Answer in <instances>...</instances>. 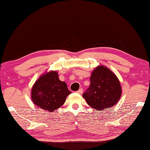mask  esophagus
Wrapping results in <instances>:
<instances>
[{
    "label": "esophagus",
    "mask_w": 150,
    "mask_h": 150,
    "mask_svg": "<svg viewBox=\"0 0 150 150\" xmlns=\"http://www.w3.org/2000/svg\"><path fill=\"white\" fill-rule=\"evenodd\" d=\"M77 92L79 94H82L83 93V89H82V88H80V89L77 91Z\"/></svg>",
    "instance_id": "1"
}]
</instances>
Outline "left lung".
Listing matches in <instances>:
<instances>
[{
    "mask_svg": "<svg viewBox=\"0 0 150 150\" xmlns=\"http://www.w3.org/2000/svg\"><path fill=\"white\" fill-rule=\"evenodd\" d=\"M122 88L117 76L104 66H98L92 71L90 86L83 94L86 102L97 111L112 107L120 100Z\"/></svg>",
    "mask_w": 150,
    "mask_h": 150,
    "instance_id": "1",
    "label": "left lung"
}]
</instances>
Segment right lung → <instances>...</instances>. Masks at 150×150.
Returning a JSON list of instances; mask_svg holds the SVG:
<instances>
[{"label":"right lung","mask_w":150,"mask_h":150,"mask_svg":"<svg viewBox=\"0 0 150 150\" xmlns=\"http://www.w3.org/2000/svg\"><path fill=\"white\" fill-rule=\"evenodd\" d=\"M71 93L66 83L59 79L58 72L52 71L42 75L35 81L31 98L37 107L52 112L62 106Z\"/></svg>","instance_id":"obj_1"}]
</instances>
